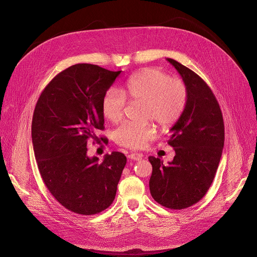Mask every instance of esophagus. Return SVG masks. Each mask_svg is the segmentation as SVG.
Listing matches in <instances>:
<instances>
[{
	"label": "esophagus",
	"instance_id": "obj_1",
	"mask_svg": "<svg viewBox=\"0 0 257 257\" xmlns=\"http://www.w3.org/2000/svg\"><path fill=\"white\" fill-rule=\"evenodd\" d=\"M128 159L133 160V161H140L142 159V155H140V154H130L128 156Z\"/></svg>",
	"mask_w": 257,
	"mask_h": 257
}]
</instances>
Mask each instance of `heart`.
Segmentation results:
<instances>
[{"mask_svg":"<svg viewBox=\"0 0 257 257\" xmlns=\"http://www.w3.org/2000/svg\"><path fill=\"white\" fill-rule=\"evenodd\" d=\"M133 101L145 102L146 118L154 120L162 127L175 124L183 114L187 103L188 91L182 80L171 78L157 68H145L133 74L126 82L123 92L109 88L101 100L103 116L113 123L122 120L127 104L124 94ZM153 126L125 123L115 131L118 144L129 149H140L154 139Z\"/></svg>","mask_w":257,"mask_h":257,"instance_id":"heart-1","label":"heart"}]
</instances>
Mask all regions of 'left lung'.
<instances>
[{
    "label": "left lung",
    "instance_id": "8db88e82",
    "mask_svg": "<svg viewBox=\"0 0 257 257\" xmlns=\"http://www.w3.org/2000/svg\"><path fill=\"white\" fill-rule=\"evenodd\" d=\"M187 87L184 112L171 128L168 143L175 157L168 165L150 157V190L163 206L183 209L198 202L209 189L221 160L225 127L222 111L209 86L195 72L167 59Z\"/></svg>",
    "mask_w": 257,
    "mask_h": 257
}]
</instances>
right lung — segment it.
<instances>
[{"mask_svg":"<svg viewBox=\"0 0 257 257\" xmlns=\"http://www.w3.org/2000/svg\"><path fill=\"white\" fill-rule=\"evenodd\" d=\"M121 71L76 64L43 90L31 125L34 156L44 183L64 207L91 215L115 199L126 157L119 152L102 162L87 156V141L103 130L101 100Z\"/></svg>","mask_w":257,"mask_h":257,"instance_id":"obj_1","label":"right lung"}]
</instances>
